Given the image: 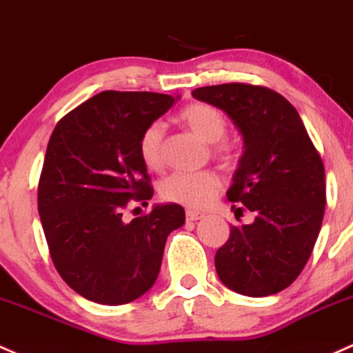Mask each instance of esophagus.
<instances>
[{
  "mask_svg": "<svg viewBox=\"0 0 353 353\" xmlns=\"http://www.w3.org/2000/svg\"><path fill=\"white\" fill-rule=\"evenodd\" d=\"M201 218H205V214L199 213V211H192V210L186 211V220L188 221H198V220H201Z\"/></svg>",
  "mask_w": 353,
  "mask_h": 353,
  "instance_id": "esophagus-1",
  "label": "esophagus"
}]
</instances>
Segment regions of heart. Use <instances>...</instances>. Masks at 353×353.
I'll return each mask as SVG.
<instances>
[{
	"mask_svg": "<svg viewBox=\"0 0 353 353\" xmlns=\"http://www.w3.org/2000/svg\"><path fill=\"white\" fill-rule=\"evenodd\" d=\"M179 120L191 130L194 135L208 143L221 140L226 133V118L216 106L208 103H192L181 110ZM139 152L143 164L148 169L159 170L164 165V127L161 123H152L140 135ZM216 157L226 164L235 162V148L230 143H220L214 148ZM221 188L220 177L214 172L184 174L177 172L165 177L161 183V196L165 201L177 203L188 208H205L210 205Z\"/></svg>",
	"mask_w": 353,
	"mask_h": 353,
	"instance_id": "1",
	"label": "heart"
}]
</instances>
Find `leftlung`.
Returning <instances> with one entry per match:
<instances>
[{
    "mask_svg": "<svg viewBox=\"0 0 353 353\" xmlns=\"http://www.w3.org/2000/svg\"><path fill=\"white\" fill-rule=\"evenodd\" d=\"M192 96L223 110L242 132L245 152L226 198L255 214L254 223L232 226L218 248V277L239 294H276L294 283L316 243L326 205L323 161L298 111L272 89L230 83Z\"/></svg>",
    "mask_w": 353,
    "mask_h": 353,
    "instance_id": "obj_1",
    "label": "left lung"
}]
</instances>
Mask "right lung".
<instances>
[{"instance_id":"obj_1","label":"right lung","mask_w":353,"mask_h":353,"mask_svg":"<svg viewBox=\"0 0 353 353\" xmlns=\"http://www.w3.org/2000/svg\"><path fill=\"white\" fill-rule=\"evenodd\" d=\"M172 105V96L159 92L103 91L52 132L39 181L40 221L57 272L89 301L127 304L145 294L167 236L186 220L176 203L123 218L154 194L140 135Z\"/></svg>"}]
</instances>
